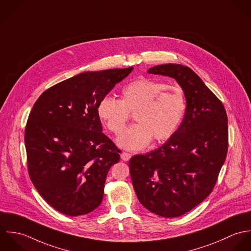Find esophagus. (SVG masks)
Wrapping results in <instances>:
<instances>
[{
  "label": "esophagus",
  "mask_w": 251,
  "mask_h": 251,
  "mask_svg": "<svg viewBox=\"0 0 251 251\" xmlns=\"http://www.w3.org/2000/svg\"><path fill=\"white\" fill-rule=\"evenodd\" d=\"M120 157H121V159H122L123 161H129L130 158H131V154L128 153V152H122L121 155H120Z\"/></svg>",
  "instance_id": "34e87169"
}]
</instances>
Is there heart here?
I'll list each match as a JSON object with an SVG mask.
<instances>
[{
	"instance_id": "heart-1",
	"label": "heart",
	"mask_w": 251,
	"mask_h": 251,
	"mask_svg": "<svg viewBox=\"0 0 251 251\" xmlns=\"http://www.w3.org/2000/svg\"><path fill=\"white\" fill-rule=\"evenodd\" d=\"M187 107L182 88L149 77L127 83L120 100L111 96L100 99L97 112L100 120L115 136L125 129L131 114L138 124L130 127L118 139V144L130 151L146 148L170 139L180 125Z\"/></svg>"
}]
</instances>
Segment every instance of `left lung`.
<instances>
[{"label": "left lung", "instance_id": "obj_1", "mask_svg": "<svg viewBox=\"0 0 251 251\" xmlns=\"http://www.w3.org/2000/svg\"><path fill=\"white\" fill-rule=\"evenodd\" d=\"M150 74L174 77L183 89L187 107L179 128L158 150L129 161L141 203L163 217H178L213 190L228 151L225 107L188 67L165 64Z\"/></svg>", "mask_w": 251, "mask_h": 251}]
</instances>
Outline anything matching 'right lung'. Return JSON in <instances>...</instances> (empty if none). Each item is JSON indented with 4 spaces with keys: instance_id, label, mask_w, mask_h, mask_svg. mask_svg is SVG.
Wrapping results in <instances>:
<instances>
[{
    "instance_id": "1",
    "label": "right lung",
    "mask_w": 251,
    "mask_h": 251,
    "mask_svg": "<svg viewBox=\"0 0 251 251\" xmlns=\"http://www.w3.org/2000/svg\"><path fill=\"white\" fill-rule=\"evenodd\" d=\"M133 67L86 72L46 90L25 128L30 178L51 206L70 216L89 213L103 197L119 150L101 132L97 106Z\"/></svg>"
}]
</instances>
